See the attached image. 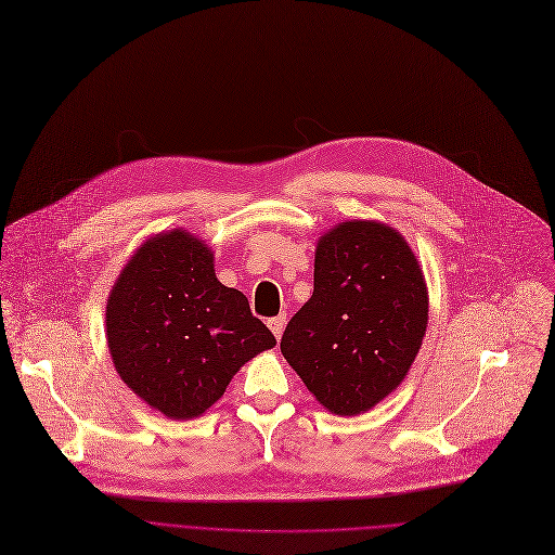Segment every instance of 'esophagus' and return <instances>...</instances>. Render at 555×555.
<instances>
[{
	"label": "esophagus",
	"mask_w": 555,
	"mask_h": 555,
	"mask_svg": "<svg viewBox=\"0 0 555 555\" xmlns=\"http://www.w3.org/2000/svg\"><path fill=\"white\" fill-rule=\"evenodd\" d=\"M285 323H287V317H285V314H279V317H274V319L268 321V327L272 330V334H274L276 338H281V334H283V330H285Z\"/></svg>",
	"instance_id": "1"
}]
</instances>
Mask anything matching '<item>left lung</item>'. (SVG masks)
Listing matches in <instances>:
<instances>
[{"label":"left lung","instance_id":"left-lung-1","mask_svg":"<svg viewBox=\"0 0 555 555\" xmlns=\"http://www.w3.org/2000/svg\"><path fill=\"white\" fill-rule=\"evenodd\" d=\"M427 312L405 236L378 221H345L319 238L314 294L287 323L281 351L325 410L357 416L408 376Z\"/></svg>","mask_w":555,"mask_h":555}]
</instances>
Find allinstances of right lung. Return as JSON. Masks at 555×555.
I'll use <instances>...</instances> for the list:
<instances>
[{
	"label": "right lung",
	"mask_w": 555,
	"mask_h": 555,
	"mask_svg": "<svg viewBox=\"0 0 555 555\" xmlns=\"http://www.w3.org/2000/svg\"><path fill=\"white\" fill-rule=\"evenodd\" d=\"M106 336L121 380L175 421L204 414L249 359L276 345L245 294L217 279L206 241L179 228L130 257L108 296Z\"/></svg>",
	"instance_id": "right-lung-1"
}]
</instances>
